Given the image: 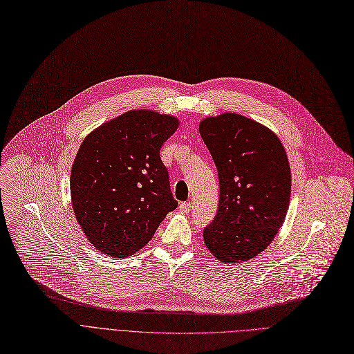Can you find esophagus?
I'll list each match as a JSON object with an SVG mask.
<instances>
[{"label":"esophagus","instance_id":"esophagus-1","mask_svg":"<svg viewBox=\"0 0 354 354\" xmlns=\"http://www.w3.org/2000/svg\"><path fill=\"white\" fill-rule=\"evenodd\" d=\"M178 210L184 214H189V212L192 210V201H183V203H180L178 206Z\"/></svg>","mask_w":354,"mask_h":354}]
</instances>
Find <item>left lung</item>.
Returning <instances> with one entry per match:
<instances>
[{"mask_svg": "<svg viewBox=\"0 0 354 354\" xmlns=\"http://www.w3.org/2000/svg\"><path fill=\"white\" fill-rule=\"evenodd\" d=\"M218 176V209L203 239L213 257L242 263L275 238L288 212L291 170L275 133L246 116L226 112L200 122Z\"/></svg>", "mask_w": 354, "mask_h": 354, "instance_id": "8db88e82", "label": "left lung"}]
</instances>
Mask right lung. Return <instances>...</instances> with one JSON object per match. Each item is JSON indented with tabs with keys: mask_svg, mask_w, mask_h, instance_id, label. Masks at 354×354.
<instances>
[{
	"mask_svg": "<svg viewBox=\"0 0 354 354\" xmlns=\"http://www.w3.org/2000/svg\"><path fill=\"white\" fill-rule=\"evenodd\" d=\"M177 128L171 115L137 109L83 140L71 173L72 205L99 252L115 258L133 255L177 207L160 158L161 145Z\"/></svg>",
	"mask_w": 354,
	"mask_h": 354,
	"instance_id": "right-lung-1",
	"label": "right lung"
}]
</instances>
